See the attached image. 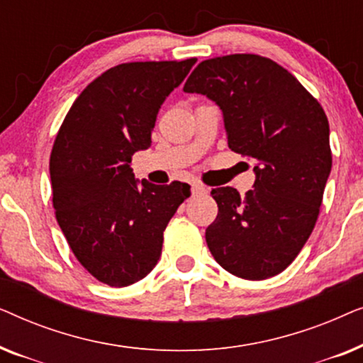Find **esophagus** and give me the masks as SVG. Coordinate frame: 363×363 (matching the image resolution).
<instances>
[{
	"mask_svg": "<svg viewBox=\"0 0 363 363\" xmlns=\"http://www.w3.org/2000/svg\"><path fill=\"white\" fill-rule=\"evenodd\" d=\"M191 193H193V195H200V193H206V188L201 186V185H198V183H193V185H191Z\"/></svg>",
	"mask_w": 363,
	"mask_h": 363,
	"instance_id": "1",
	"label": "esophagus"
}]
</instances>
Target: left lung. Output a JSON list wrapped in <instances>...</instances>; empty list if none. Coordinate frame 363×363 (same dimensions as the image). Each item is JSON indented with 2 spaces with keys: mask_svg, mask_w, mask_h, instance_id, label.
I'll use <instances>...</instances> for the list:
<instances>
[{
  "mask_svg": "<svg viewBox=\"0 0 363 363\" xmlns=\"http://www.w3.org/2000/svg\"><path fill=\"white\" fill-rule=\"evenodd\" d=\"M183 91L220 107L233 152L255 160V186L211 191L218 216L206 245L223 269L242 279L279 274L314 230L332 155L320 104L279 64L257 54L208 59Z\"/></svg>",
  "mask_w": 363,
  "mask_h": 363,
  "instance_id": "obj_1",
  "label": "left lung"
}]
</instances>
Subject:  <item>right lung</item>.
<instances>
[{
  "mask_svg": "<svg viewBox=\"0 0 363 363\" xmlns=\"http://www.w3.org/2000/svg\"><path fill=\"white\" fill-rule=\"evenodd\" d=\"M196 59L127 62L92 81L54 142L49 173L59 226L77 261L104 284L130 286L160 259L163 231L190 185H153L130 162L152 145L162 104Z\"/></svg>",
  "mask_w": 363,
  "mask_h": 363,
  "instance_id": "add662e5",
  "label": "right lung"
}]
</instances>
